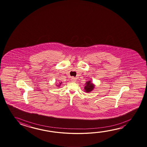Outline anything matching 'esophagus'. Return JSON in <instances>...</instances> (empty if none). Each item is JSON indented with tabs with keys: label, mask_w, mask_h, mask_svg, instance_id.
<instances>
[{
	"label": "esophagus",
	"mask_w": 147,
	"mask_h": 147,
	"mask_svg": "<svg viewBox=\"0 0 147 147\" xmlns=\"http://www.w3.org/2000/svg\"><path fill=\"white\" fill-rule=\"evenodd\" d=\"M76 78H75L74 77H72L71 78V80L73 82H76Z\"/></svg>",
	"instance_id": "34e87169"
}]
</instances>
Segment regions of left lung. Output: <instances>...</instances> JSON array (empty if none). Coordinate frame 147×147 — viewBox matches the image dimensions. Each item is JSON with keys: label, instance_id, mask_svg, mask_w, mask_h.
<instances>
[{"label": "left lung", "instance_id": "obj_1", "mask_svg": "<svg viewBox=\"0 0 147 147\" xmlns=\"http://www.w3.org/2000/svg\"><path fill=\"white\" fill-rule=\"evenodd\" d=\"M86 85L84 87V90H85L86 92H90L94 89V85L92 84V83H91L90 81H89V82H86Z\"/></svg>", "mask_w": 147, "mask_h": 147}]
</instances>
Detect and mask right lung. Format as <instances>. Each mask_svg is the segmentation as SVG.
Instances as JSON below:
<instances>
[{"instance_id":"obj_1","label":"right lung","mask_w":147,"mask_h":147,"mask_svg":"<svg viewBox=\"0 0 147 147\" xmlns=\"http://www.w3.org/2000/svg\"><path fill=\"white\" fill-rule=\"evenodd\" d=\"M60 84H61V83H60Z\"/></svg>"}]
</instances>
